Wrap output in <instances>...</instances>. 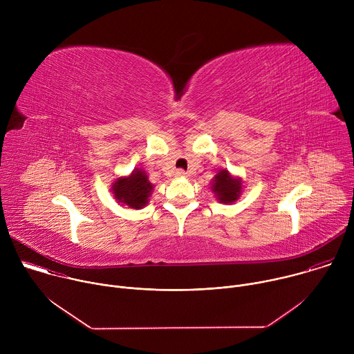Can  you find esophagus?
<instances>
[{
  "label": "esophagus",
  "mask_w": 354,
  "mask_h": 354,
  "mask_svg": "<svg viewBox=\"0 0 354 354\" xmlns=\"http://www.w3.org/2000/svg\"><path fill=\"white\" fill-rule=\"evenodd\" d=\"M176 176H179V178H185V176H187V172H186V171H183V169H178V171H176Z\"/></svg>",
  "instance_id": "1"
}]
</instances>
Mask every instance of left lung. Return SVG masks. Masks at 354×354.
<instances>
[{"mask_svg":"<svg viewBox=\"0 0 354 354\" xmlns=\"http://www.w3.org/2000/svg\"><path fill=\"white\" fill-rule=\"evenodd\" d=\"M212 190L214 192L220 203L231 205L241 196L242 180L236 176H232L227 169H221L212 182Z\"/></svg>","mask_w":354,"mask_h":354,"instance_id":"1","label":"left lung"}]
</instances>
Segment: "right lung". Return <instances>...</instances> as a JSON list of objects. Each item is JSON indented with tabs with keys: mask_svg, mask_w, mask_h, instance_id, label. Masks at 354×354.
<instances>
[{
	"mask_svg": "<svg viewBox=\"0 0 354 354\" xmlns=\"http://www.w3.org/2000/svg\"><path fill=\"white\" fill-rule=\"evenodd\" d=\"M153 189L154 186L148 180L147 174L138 168L126 178H118L112 185V192L118 203L136 210L148 205V197Z\"/></svg>",
	"mask_w": 354,
	"mask_h": 354,
	"instance_id": "1",
	"label": "right lung"
}]
</instances>
